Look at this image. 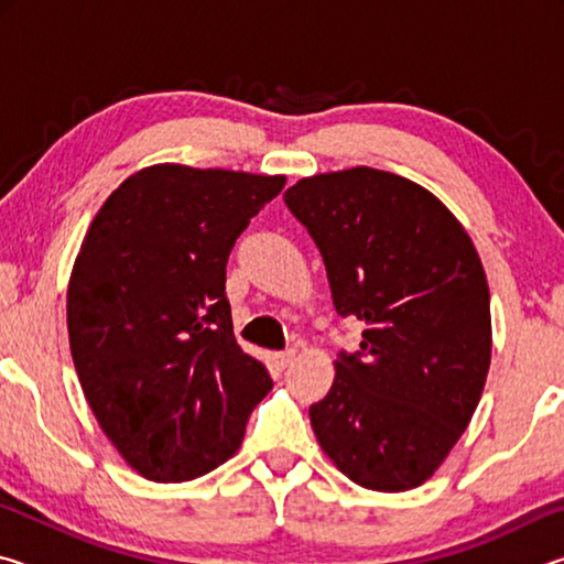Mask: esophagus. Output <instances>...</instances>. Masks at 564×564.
I'll use <instances>...</instances> for the list:
<instances>
[{"label":"esophagus","mask_w":564,"mask_h":564,"mask_svg":"<svg viewBox=\"0 0 564 564\" xmlns=\"http://www.w3.org/2000/svg\"><path fill=\"white\" fill-rule=\"evenodd\" d=\"M293 360H295V350H293V348H289V350H279V352H273V366H275V368H279V370H283V368H289Z\"/></svg>","instance_id":"obj_1"}]
</instances>
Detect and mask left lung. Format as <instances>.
<instances>
[{
  "label": "left lung",
  "mask_w": 564,
  "mask_h": 564,
  "mask_svg": "<svg viewBox=\"0 0 564 564\" xmlns=\"http://www.w3.org/2000/svg\"><path fill=\"white\" fill-rule=\"evenodd\" d=\"M283 202L318 246L338 316L366 326L311 405L313 433L362 488H417L463 435L488 378L480 256L431 191L388 171L303 178Z\"/></svg>",
  "instance_id": "8db88e82"
}]
</instances>
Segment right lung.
Returning a JSON list of instances; mask_svg holds the SVG:
<instances>
[{
  "instance_id": "right-lung-1",
  "label": "right lung",
  "mask_w": 564,
  "mask_h": 564,
  "mask_svg": "<svg viewBox=\"0 0 564 564\" xmlns=\"http://www.w3.org/2000/svg\"><path fill=\"white\" fill-rule=\"evenodd\" d=\"M283 176L161 164L99 208L76 256L66 323L101 431L133 470L184 482L226 463L273 388L238 346L226 263Z\"/></svg>"
}]
</instances>
